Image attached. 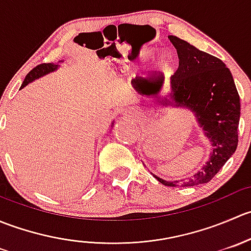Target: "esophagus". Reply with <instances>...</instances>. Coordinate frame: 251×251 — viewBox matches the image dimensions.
I'll use <instances>...</instances> for the list:
<instances>
[{
    "instance_id": "34e87169",
    "label": "esophagus",
    "mask_w": 251,
    "mask_h": 251,
    "mask_svg": "<svg viewBox=\"0 0 251 251\" xmlns=\"http://www.w3.org/2000/svg\"><path fill=\"white\" fill-rule=\"evenodd\" d=\"M127 114L130 116H138L141 113H140V111H138V109H135V108H132V109H130V110L127 111Z\"/></svg>"
}]
</instances>
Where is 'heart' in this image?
Returning a JSON list of instances; mask_svg holds the SVG:
<instances>
[{
    "label": "heart",
    "instance_id": "b5f03b06",
    "mask_svg": "<svg viewBox=\"0 0 251 251\" xmlns=\"http://www.w3.org/2000/svg\"><path fill=\"white\" fill-rule=\"evenodd\" d=\"M168 64V57H165V55H161L160 58H159V65L160 67H164V65Z\"/></svg>",
    "mask_w": 251,
    "mask_h": 251
}]
</instances>
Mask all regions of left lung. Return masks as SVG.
I'll use <instances>...</instances> for the list:
<instances>
[{
    "instance_id": "1",
    "label": "left lung",
    "mask_w": 251,
    "mask_h": 251,
    "mask_svg": "<svg viewBox=\"0 0 251 251\" xmlns=\"http://www.w3.org/2000/svg\"><path fill=\"white\" fill-rule=\"evenodd\" d=\"M169 39L177 50L178 69L171 77L170 98L164 97L158 103L193 110L211 141L212 153L201 170L189 178L173 182L156 178L169 187L198 186L211 181L237 149L239 95L231 72L221 59L174 35Z\"/></svg>"
}]
</instances>
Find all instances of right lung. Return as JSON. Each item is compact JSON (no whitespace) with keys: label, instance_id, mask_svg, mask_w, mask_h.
<instances>
[{"label":"right lung","instance_id":"add662e5","mask_svg":"<svg viewBox=\"0 0 251 251\" xmlns=\"http://www.w3.org/2000/svg\"><path fill=\"white\" fill-rule=\"evenodd\" d=\"M57 68H58V64H50V63H42V64L36 65V67H35L32 70H30L29 74L25 76L24 81H23L22 87H20V88H23L24 86H26L27 83L31 82V81H34L35 78H39V77L44 76V75L48 74V73L54 72ZM111 126H113V125H111Z\"/></svg>","mask_w":251,"mask_h":251}]
</instances>
